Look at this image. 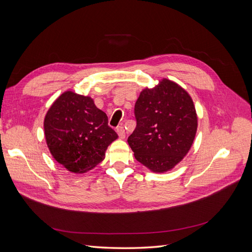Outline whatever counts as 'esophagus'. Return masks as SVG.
<instances>
[{
  "instance_id": "esophagus-1",
  "label": "esophagus",
  "mask_w": 252,
  "mask_h": 252,
  "mask_svg": "<svg viewBox=\"0 0 252 252\" xmlns=\"http://www.w3.org/2000/svg\"><path fill=\"white\" fill-rule=\"evenodd\" d=\"M117 133L119 134V138L121 140L125 139V129L123 127H118L117 128Z\"/></svg>"
}]
</instances>
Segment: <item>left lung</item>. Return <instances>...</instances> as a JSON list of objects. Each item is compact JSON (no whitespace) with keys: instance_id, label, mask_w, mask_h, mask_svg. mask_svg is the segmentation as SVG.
<instances>
[{"instance_id":"1","label":"left lung","mask_w":252,"mask_h":252,"mask_svg":"<svg viewBox=\"0 0 252 252\" xmlns=\"http://www.w3.org/2000/svg\"><path fill=\"white\" fill-rule=\"evenodd\" d=\"M136 127L127 142L136 161L152 172L173 169L191 148L197 114L187 91L168 79L145 87L135 102Z\"/></svg>"}]
</instances>
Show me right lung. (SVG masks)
Wrapping results in <instances>:
<instances>
[{"label":"right lung","instance_id":"right-lung-1","mask_svg":"<svg viewBox=\"0 0 252 252\" xmlns=\"http://www.w3.org/2000/svg\"><path fill=\"white\" fill-rule=\"evenodd\" d=\"M44 133L52 158L77 174L100 164L107 147L118 139L94 98L71 90L65 91L50 106L44 119Z\"/></svg>","mask_w":252,"mask_h":252}]
</instances>
